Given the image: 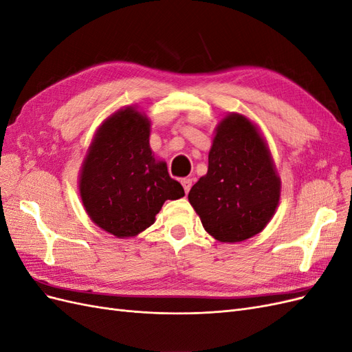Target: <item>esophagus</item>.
Masks as SVG:
<instances>
[{
    "instance_id": "obj_1",
    "label": "esophagus",
    "mask_w": 352,
    "mask_h": 352,
    "mask_svg": "<svg viewBox=\"0 0 352 352\" xmlns=\"http://www.w3.org/2000/svg\"><path fill=\"white\" fill-rule=\"evenodd\" d=\"M180 182H182V186H184V189H185V192L188 194L189 192V189H190V186H192V179H182L180 180Z\"/></svg>"
}]
</instances>
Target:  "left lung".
Wrapping results in <instances>:
<instances>
[{
    "label": "left lung",
    "mask_w": 352,
    "mask_h": 352,
    "mask_svg": "<svg viewBox=\"0 0 352 352\" xmlns=\"http://www.w3.org/2000/svg\"><path fill=\"white\" fill-rule=\"evenodd\" d=\"M280 179L267 144L247 117L223 119L208 153V172L188 199L202 226L220 242H241L260 233L278 208Z\"/></svg>",
    "instance_id": "obj_1"
}]
</instances>
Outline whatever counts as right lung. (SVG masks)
Wrapping results in <instances>:
<instances>
[{
	"instance_id": "obj_1",
	"label": "right lung",
	"mask_w": 352,
	"mask_h": 352,
	"mask_svg": "<svg viewBox=\"0 0 352 352\" xmlns=\"http://www.w3.org/2000/svg\"><path fill=\"white\" fill-rule=\"evenodd\" d=\"M151 123L135 107L116 111L95 133L80 170V198L95 225L117 238L136 236L164 201L185 190L150 148Z\"/></svg>"
}]
</instances>
